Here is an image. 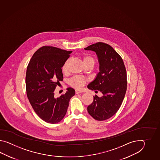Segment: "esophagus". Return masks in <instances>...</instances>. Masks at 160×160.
I'll list each match as a JSON object with an SVG mask.
<instances>
[{
	"mask_svg": "<svg viewBox=\"0 0 160 160\" xmlns=\"http://www.w3.org/2000/svg\"><path fill=\"white\" fill-rule=\"evenodd\" d=\"M82 92H83L82 91H81V90H75V94H77L82 93Z\"/></svg>",
	"mask_w": 160,
	"mask_h": 160,
	"instance_id": "esophagus-1",
	"label": "esophagus"
}]
</instances>
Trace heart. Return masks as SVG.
<instances>
[{
  "label": "heart",
  "instance_id": "obj_1",
  "mask_svg": "<svg viewBox=\"0 0 160 160\" xmlns=\"http://www.w3.org/2000/svg\"><path fill=\"white\" fill-rule=\"evenodd\" d=\"M83 63L85 66L92 65L94 66V63H95L94 59L90 55H86L85 57H83ZM68 63V61H66L62 67V70L63 72H66L67 71ZM86 81H87V79L86 78H85V77L79 76V75H76L70 79L69 82H70V84L72 85V86L75 87L76 88H81L83 86L85 85Z\"/></svg>",
  "mask_w": 160,
  "mask_h": 160
}]
</instances>
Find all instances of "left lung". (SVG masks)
Listing matches in <instances>:
<instances>
[{
	"label": "left lung",
	"mask_w": 160,
	"mask_h": 160,
	"mask_svg": "<svg viewBox=\"0 0 160 160\" xmlns=\"http://www.w3.org/2000/svg\"><path fill=\"white\" fill-rule=\"evenodd\" d=\"M84 49L95 52L99 64V72L88 88L103 94L93 97L88 112L96 120L104 121L114 116L122 104L127 88L126 68L121 56L109 44L98 42Z\"/></svg>",
	"instance_id": "left-lung-1"
}]
</instances>
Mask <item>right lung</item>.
<instances>
[{
	"instance_id": "right-lung-1",
	"label": "right lung",
	"mask_w": 160,
	"mask_h": 160,
	"mask_svg": "<svg viewBox=\"0 0 160 160\" xmlns=\"http://www.w3.org/2000/svg\"><path fill=\"white\" fill-rule=\"evenodd\" d=\"M72 52L44 46L34 53L27 66V97L35 112L46 122H60L66 114L70 99L75 95L74 89L71 88L59 98H55L54 92L63 80L62 68Z\"/></svg>"
}]
</instances>
